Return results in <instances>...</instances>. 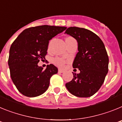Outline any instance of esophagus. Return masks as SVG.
<instances>
[{
  "instance_id": "obj_1",
  "label": "esophagus",
  "mask_w": 122,
  "mask_h": 122,
  "mask_svg": "<svg viewBox=\"0 0 122 122\" xmlns=\"http://www.w3.org/2000/svg\"><path fill=\"white\" fill-rule=\"evenodd\" d=\"M58 72L59 73H63L64 72V71L62 70H60V69H59V70H58Z\"/></svg>"
}]
</instances>
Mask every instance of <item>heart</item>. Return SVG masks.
<instances>
[{
  "mask_svg": "<svg viewBox=\"0 0 122 122\" xmlns=\"http://www.w3.org/2000/svg\"><path fill=\"white\" fill-rule=\"evenodd\" d=\"M67 38H73L72 37H68ZM53 62L55 65H56L57 66L59 67L62 68L64 66L65 63V61L63 60V59H60V58H55L53 60Z\"/></svg>",
  "mask_w": 122,
  "mask_h": 122,
  "instance_id": "b5f03b06",
  "label": "heart"
}]
</instances>
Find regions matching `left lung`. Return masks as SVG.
I'll return each instance as SVG.
<instances>
[{
	"label": "left lung",
	"mask_w": 122,
	"mask_h": 122,
	"mask_svg": "<svg viewBox=\"0 0 122 122\" xmlns=\"http://www.w3.org/2000/svg\"><path fill=\"white\" fill-rule=\"evenodd\" d=\"M65 33L77 41L78 52L73 67L80 71L78 74L73 72V79L65 86L73 95L90 97L100 89L108 72L109 57L105 46L98 35L86 29L70 27Z\"/></svg>",
	"instance_id": "left-lung-1"
}]
</instances>
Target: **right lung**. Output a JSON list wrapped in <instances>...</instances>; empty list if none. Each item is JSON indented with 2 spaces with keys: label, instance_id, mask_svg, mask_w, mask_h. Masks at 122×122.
<instances>
[{
  "label": "right lung",
  "instance_id": "add662e5",
  "mask_svg": "<svg viewBox=\"0 0 122 122\" xmlns=\"http://www.w3.org/2000/svg\"><path fill=\"white\" fill-rule=\"evenodd\" d=\"M66 29L48 25L32 27L25 29L13 41L8 66L11 78L22 95L35 97L47 90L51 77L57 73L58 69L50 64L43 70L38 63L45 59L49 41Z\"/></svg>",
  "mask_w": 122,
  "mask_h": 122
}]
</instances>
